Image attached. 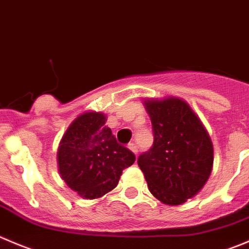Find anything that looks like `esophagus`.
I'll return each mask as SVG.
<instances>
[{
  "label": "esophagus",
  "mask_w": 249,
  "mask_h": 249,
  "mask_svg": "<svg viewBox=\"0 0 249 249\" xmlns=\"http://www.w3.org/2000/svg\"><path fill=\"white\" fill-rule=\"evenodd\" d=\"M129 148L131 149V151L134 152L135 154H137V152H139V147H137V144L134 143V142H131V143H129Z\"/></svg>",
  "instance_id": "34e87169"
}]
</instances>
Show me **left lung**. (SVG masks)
<instances>
[{"label":"left lung","instance_id":"8db88e82","mask_svg":"<svg viewBox=\"0 0 249 249\" xmlns=\"http://www.w3.org/2000/svg\"><path fill=\"white\" fill-rule=\"evenodd\" d=\"M153 144L137 164L148 189L165 204H182L204 186L213 166V144L187 103L178 98L146 101Z\"/></svg>","mask_w":249,"mask_h":249}]
</instances>
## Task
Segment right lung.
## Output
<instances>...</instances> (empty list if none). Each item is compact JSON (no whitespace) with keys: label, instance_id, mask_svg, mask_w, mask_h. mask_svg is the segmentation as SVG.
I'll list each match as a JSON object with an SVG mask.
<instances>
[{"label":"right lung","instance_id":"add662e5","mask_svg":"<svg viewBox=\"0 0 249 249\" xmlns=\"http://www.w3.org/2000/svg\"><path fill=\"white\" fill-rule=\"evenodd\" d=\"M105 123L102 113H84L71 123L58 148L60 176L85 198L112 191L123 170L136 159L129 148L118 143Z\"/></svg>","mask_w":249,"mask_h":249}]
</instances>
